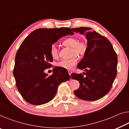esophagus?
Here are the masks:
<instances>
[{
	"mask_svg": "<svg viewBox=\"0 0 129 129\" xmlns=\"http://www.w3.org/2000/svg\"><path fill=\"white\" fill-rule=\"evenodd\" d=\"M68 74H69V75H70V76H71V74H72V71H70V70H69L68 71Z\"/></svg>",
	"mask_w": 129,
	"mask_h": 129,
	"instance_id": "obj_1",
	"label": "esophagus"
}]
</instances>
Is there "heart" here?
<instances>
[{
    "label": "heart",
    "mask_w": 129,
    "mask_h": 129,
    "mask_svg": "<svg viewBox=\"0 0 129 129\" xmlns=\"http://www.w3.org/2000/svg\"><path fill=\"white\" fill-rule=\"evenodd\" d=\"M63 45L72 48V55L76 54L79 56H83L87 52V43L84 40H79L76 38H67L63 42ZM50 54L53 58H57L58 55V49L55 45L50 47ZM78 62V58L75 55L69 59H62L57 63V66L67 70H71L75 66Z\"/></svg>",
    "instance_id": "heart-1"
}]
</instances>
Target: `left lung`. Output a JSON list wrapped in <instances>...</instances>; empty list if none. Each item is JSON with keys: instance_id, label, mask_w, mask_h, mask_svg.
Returning a JSON list of instances; mask_svg holds the SVG:
<instances>
[{"instance_id": "obj_1", "label": "left lung", "mask_w": 129, "mask_h": 129, "mask_svg": "<svg viewBox=\"0 0 129 129\" xmlns=\"http://www.w3.org/2000/svg\"><path fill=\"white\" fill-rule=\"evenodd\" d=\"M75 32H86L87 50L78 65L85 71L83 74H71V78L79 82L80 86L74 93L79 99L85 101H95L105 96L112 87L116 76L118 57L112 44L105 36L91 28H72Z\"/></svg>"}]
</instances>
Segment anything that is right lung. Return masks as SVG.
I'll use <instances>...</instances> for the list:
<instances>
[{"instance_id": "right-lung-1", "label": "right lung", "mask_w": 129, "mask_h": 129, "mask_svg": "<svg viewBox=\"0 0 129 129\" xmlns=\"http://www.w3.org/2000/svg\"><path fill=\"white\" fill-rule=\"evenodd\" d=\"M74 33L69 28H39L24 39L16 53L13 75L18 91L30 104L39 105L55 97L59 84L70 80L67 71L58 67L48 76L45 70L53 59L50 47L62 36Z\"/></svg>"}]
</instances>
